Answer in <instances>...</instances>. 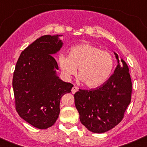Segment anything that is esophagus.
<instances>
[{"label":"esophagus","instance_id":"34e87169","mask_svg":"<svg viewBox=\"0 0 147 147\" xmlns=\"http://www.w3.org/2000/svg\"><path fill=\"white\" fill-rule=\"evenodd\" d=\"M78 90H79V88H78L76 86H74L72 88V89H71V92H72V93H75L76 92H77Z\"/></svg>","mask_w":147,"mask_h":147}]
</instances>
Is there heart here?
Masks as SVG:
<instances>
[{"mask_svg": "<svg viewBox=\"0 0 147 147\" xmlns=\"http://www.w3.org/2000/svg\"><path fill=\"white\" fill-rule=\"evenodd\" d=\"M58 62L66 78L76 74L79 67L80 80L90 88L103 85L112 74L115 66L112 54L89 43L75 45L70 49L69 55L61 54Z\"/></svg>", "mask_w": 147, "mask_h": 147, "instance_id": "obj_1", "label": "heart"}]
</instances>
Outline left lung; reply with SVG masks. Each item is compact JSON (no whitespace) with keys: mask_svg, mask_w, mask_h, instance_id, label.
Segmentation results:
<instances>
[{"mask_svg":"<svg viewBox=\"0 0 147 147\" xmlns=\"http://www.w3.org/2000/svg\"><path fill=\"white\" fill-rule=\"evenodd\" d=\"M114 74L96 89L81 90L74 94L75 106L82 124L88 130L103 133L119 124L131 102L132 81L127 63L119 62Z\"/></svg>","mask_w":147,"mask_h":147,"instance_id":"obj_1","label":"left lung"}]
</instances>
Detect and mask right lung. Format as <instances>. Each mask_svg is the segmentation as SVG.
<instances>
[{
    "instance_id": "1",
    "label": "right lung",
    "mask_w": 147,
    "mask_h": 147,
    "mask_svg": "<svg viewBox=\"0 0 147 147\" xmlns=\"http://www.w3.org/2000/svg\"><path fill=\"white\" fill-rule=\"evenodd\" d=\"M59 35H44L20 54L13 74L15 109L20 117L40 129L54 125L59 116L62 96L74 85L57 76L53 57L62 48Z\"/></svg>"
}]
</instances>
